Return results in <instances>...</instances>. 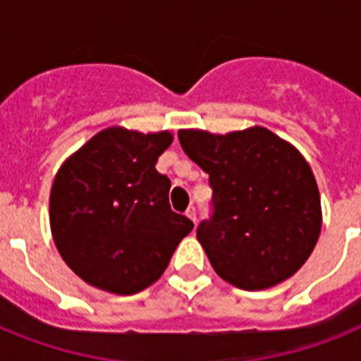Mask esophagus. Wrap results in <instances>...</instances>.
<instances>
[{
	"label": "esophagus",
	"mask_w": 361,
	"mask_h": 361,
	"mask_svg": "<svg viewBox=\"0 0 361 361\" xmlns=\"http://www.w3.org/2000/svg\"><path fill=\"white\" fill-rule=\"evenodd\" d=\"M185 215H187V217H189V219L192 221V223H197V209L192 208V206H191V208H189V209H187Z\"/></svg>",
	"instance_id": "esophagus-1"
}]
</instances>
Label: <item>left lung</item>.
I'll return each mask as SVG.
<instances>
[{
    "instance_id": "8db88e82",
    "label": "left lung",
    "mask_w": 361,
    "mask_h": 361,
    "mask_svg": "<svg viewBox=\"0 0 361 361\" xmlns=\"http://www.w3.org/2000/svg\"><path fill=\"white\" fill-rule=\"evenodd\" d=\"M178 138L214 189L215 212L197 238L215 274L243 290L296 274L322 228L319 187L302 153L258 125L226 135L181 129Z\"/></svg>"
}]
</instances>
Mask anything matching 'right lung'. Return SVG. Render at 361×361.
I'll list each match as a JSON object with an SVG mask.
<instances>
[{
  "label": "right lung",
  "instance_id": "1",
  "mask_svg": "<svg viewBox=\"0 0 361 361\" xmlns=\"http://www.w3.org/2000/svg\"><path fill=\"white\" fill-rule=\"evenodd\" d=\"M169 130L109 127L59 166L50 191V231L65 264L87 285L129 296L164 274L192 221L170 209L159 155Z\"/></svg>",
  "mask_w": 361,
  "mask_h": 361
}]
</instances>
